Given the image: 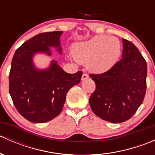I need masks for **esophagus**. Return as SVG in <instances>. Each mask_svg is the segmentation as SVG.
I'll return each instance as SVG.
<instances>
[{
    "label": "esophagus",
    "instance_id": "1",
    "mask_svg": "<svg viewBox=\"0 0 155 155\" xmlns=\"http://www.w3.org/2000/svg\"><path fill=\"white\" fill-rule=\"evenodd\" d=\"M88 78H89V76L87 73H83L82 76V80H86V79H88Z\"/></svg>",
    "mask_w": 155,
    "mask_h": 155
}]
</instances>
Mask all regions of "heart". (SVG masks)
<instances>
[{"label":"heart","mask_w":155,"mask_h":155,"mask_svg":"<svg viewBox=\"0 0 155 155\" xmlns=\"http://www.w3.org/2000/svg\"><path fill=\"white\" fill-rule=\"evenodd\" d=\"M121 46L114 37L97 35L73 46V53L79 63L85 64L89 70L105 72L115 64L121 55Z\"/></svg>","instance_id":"1"}]
</instances>
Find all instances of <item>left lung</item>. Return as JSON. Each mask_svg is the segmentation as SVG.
Wrapping results in <instances>:
<instances>
[{
    "instance_id": "8db88e82",
    "label": "left lung",
    "mask_w": 155,
    "mask_h": 155,
    "mask_svg": "<svg viewBox=\"0 0 155 155\" xmlns=\"http://www.w3.org/2000/svg\"><path fill=\"white\" fill-rule=\"evenodd\" d=\"M121 60L107 72L89 75L96 85L89 104L99 118L112 123L127 121L146 92L147 63L135 45L123 39Z\"/></svg>"
}]
</instances>
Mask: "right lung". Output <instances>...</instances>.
<instances>
[{"mask_svg":"<svg viewBox=\"0 0 155 155\" xmlns=\"http://www.w3.org/2000/svg\"><path fill=\"white\" fill-rule=\"evenodd\" d=\"M62 31L45 32L25 42L14 54L9 74V91L14 106L28 121L44 123L61 112L68 91L79 83L82 72L66 73L56 61L46 70L32 63L36 52L51 54L48 46L58 48Z\"/></svg>","mask_w":155,"mask_h":155,"instance_id":"1","label":"right lung"}]
</instances>
